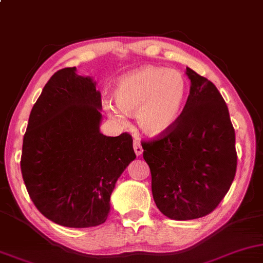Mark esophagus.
<instances>
[{"label":"esophagus","mask_w":263,"mask_h":263,"mask_svg":"<svg viewBox=\"0 0 263 263\" xmlns=\"http://www.w3.org/2000/svg\"><path fill=\"white\" fill-rule=\"evenodd\" d=\"M134 149H135L136 155H137V156L142 155V153H143V148H142L141 143H139V142L137 141V139H135V142H134Z\"/></svg>","instance_id":"obj_1"}]
</instances>
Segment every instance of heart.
<instances>
[{"mask_svg":"<svg viewBox=\"0 0 263 263\" xmlns=\"http://www.w3.org/2000/svg\"><path fill=\"white\" fill-rule=\"evenodd\" d=\"M189 85L179 71L144 66L118 80L114 99L119 111L104 103L109 117L120 125L127 124L126 114H136L138 127L149 137L157 138L172 129L183 113Z\"/></svg>","mask_w":263,"mask_h":263,"instance_id":"heart-1","label":"heart"}]
</instances>
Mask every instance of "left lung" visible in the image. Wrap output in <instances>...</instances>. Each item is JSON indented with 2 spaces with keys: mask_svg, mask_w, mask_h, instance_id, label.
<instances>
[{
  "mask_svg": "<svg viewBox=\"0 0 263 263\" xmlns=\"http://www.w3.org/2000/svg\"><path fill=\"white\" fill-rule=\"evenodd\" d=\"M190 95L176 126L143 142L156 207L172 220L205 216L236 176V135L229 108L211 80L186 67Z\"/></svg>",
  "mask_w": 263,
  "mask_h": 263,
  "instance_id": "1",
  "label": "left lung"
}]
</instances>
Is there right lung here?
<instances>
[{
    "instance_id": "obj_1",
    "label": "right lung",
    "mask_w": 263,
    "mask_h": 263,
    "mask_svg": "<svg viewBox=\"0 0 263 263\" xmlns=\"http://www.w3.org/2000/svg\"><path fill=\"white\" fill-rule=\"evenodd\" d=\"M101 92L76 67L49 79L31 110L24 136L22 173L31 199L58 225L103 223L118 178L136 159L132 137L101 134Z\"/></svg>"
}]
</instances>
